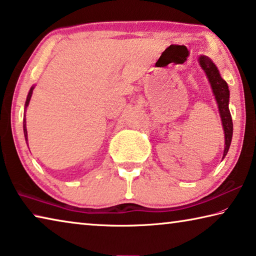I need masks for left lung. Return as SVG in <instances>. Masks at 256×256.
<instances>
[{"instance_id": "left-lung-1", "label": "left lung", "mask_w": 256, "mask_h": 256, "mask_svg": "<svg viewBox=\"0 0 256 256\" xmlns=\"http://www.w3.org/2000/svg\"><path fill=\"white\" fill-rule=\"evenodd\" d=\"M200 64L202 66V69L206 74V77L208 82L211 84V88L214 95L216 100L218 103V108H219L221 121H222V127L224 130V156L222 158L227 156L228 150L230 148V143H232V114L229 111V90L228 85L222 78L220 76V72L216 64L211 61L210 58L200 56Z\"/></svg>"}]
</instances>
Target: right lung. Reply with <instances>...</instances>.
Returning <instances> with one entry per match:
<instances>
[{"mask_svg": "<svg viewBox=\"0 0 256 256\" xmlns=\"http://www.w3.org/2000/svg\"><path fill=\"white\" fill-rule=\"evenodd\" d=\"M32 90H34V86L30 88V90H29L28 93V96H27V100H26V103H24V108H26L28 106L29 104V100H30V98H32ZM24 138H26V142H27V128H26V111H24Z\"/></svg>", "mask_w": 256, "mask_h": 256, "instance_id": "1", "label": "right lung"}]
</instances>
